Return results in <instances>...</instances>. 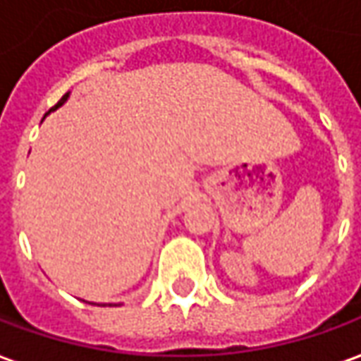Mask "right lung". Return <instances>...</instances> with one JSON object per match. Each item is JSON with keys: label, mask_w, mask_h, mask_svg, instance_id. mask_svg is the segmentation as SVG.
<instances>
[{"label": "right lung", "mask_w": 361, "mask_h": 361, "mask_svg": "<svg viewBox=\"0 0 361 361\" xmlns=\"http://www.w3.org/2000/svg\"><path fill=\"white\" fill-rule=\"evenodd\" d=\"M69 94H71V92H68V94L63 95V97H61V99H59V102H57L56 106L51 107V109H49V111H47V114H45V116H44V119L47 118V116H49V114H51V111H56L57 107H61V106H63V104H66V102H68V99H69ZM90 304H94V302H90ZM104 305H106V304H104Z\"/></svg>", "instance_id": "1"}]
</instances>
